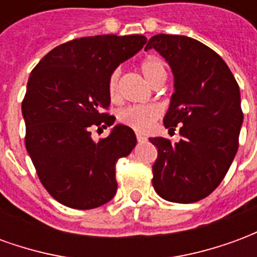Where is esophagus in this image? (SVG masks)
Wrapping results in <instances>:
<instances>
[{
	"label": "esophagus",
	"mask_w": 257,
	"mask_h": 257,
	"mask_svg": "<svg viewBox=\"0 0 257 257\" xmlns=\"http://www.w3.org/2000/svg\"><path fill=\"white\" fill-rule=\"evenodd\" d=\"M136 139H138V142H146V140H147V138H146L145 135L136 134Z\"/></svg>",
	"instance_id": "esophagus-1"
}]
</instances>
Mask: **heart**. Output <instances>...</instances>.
I'll use <instances>...</instances> for the list:
<instances>
[{"instance_id":"1","label":"heart","mask_w":257,"mask_h":257,"mask_svg":"<svg viewBox=\"0 0 257 257\" xmlns=\"http://www.w3.org/2000/svg\"><path fill=\"white\" fill-rule=\"evenodd\" d=\"M140 71L143 74L146 81L150 85L156 81L160 75L165 74L164 64L158 58H147L140 64ZM108 95L111 100H118L119 97V70H114L108 78ZM161 115V108L156 104L147 106H131L119 111V121L131 128L139 132H146L153 126V123Z\"/></svg>"}]
</instances>
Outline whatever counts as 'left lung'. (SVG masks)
<instances>
[{"mask_svg": "<svg viewBox=\"0 0 257 257\" xmlns=\"http://www.w3.org/2000/svg\"><path fill=\"white\" fill-rule=\"evenodd\" d=\"M156 49L173 74V93L164 125H180L176 143L150 138L158 157L153 186L161 198L191 204L208 197L226 176L238 150L242 126L239 86L224 60L202 42L186 36L157 34Z\"/></svg>", "mask_w": 257, "mask_h": 257, "instance_id": "left-lung-1", "label": "left lung"}]
</instances>
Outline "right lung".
<instances>
[{
    "mask_svg": "<svg viewBox=\"0 0 257 257\" xmlns=\"http://www.w3.org/2000/svg\"><path fill=\"white\" fill-rule=\"evenodd\" d=\"M146 42L139 34L77 38L31 71L22 103L26 149L44 187L68 208L93 209L117 193L115 162L132 151L135 132L117 123L95 142L90 126L114 123L115 117L101 112L110 106L108 78Z\"/></svg>",
    "mask_w": 257,
    "mask_h": 257,
    "instance_id": "add662e5",
    "label": "right lung"
}]
</instances>
